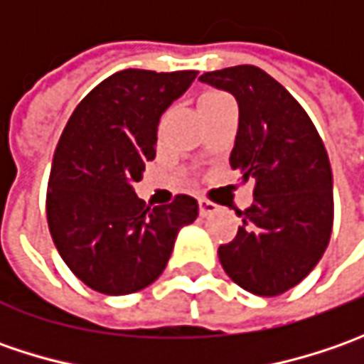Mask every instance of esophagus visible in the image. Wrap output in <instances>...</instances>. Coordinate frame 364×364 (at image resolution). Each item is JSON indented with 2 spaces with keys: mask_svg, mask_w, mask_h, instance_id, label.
Masks as SVG:
<instances>
[{
  "mask_svg": "<svg viewBox=\"0 0 364 364\" xmlns=\"http://www.w3.org/2000/svg\"><path fill=\"white\" fill-rule=\"evenodd\" d=\"M198 210H200V217H210L217 213L218 206L208 198H198Z\"/></svg>",
  "mask_w": 364,
  "mask_h": 364,
  "instance_id": "1",
  "label": "esophagus"
}]
</instances>
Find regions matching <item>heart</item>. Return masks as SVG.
Instances as JSON below:
<instances>
[{"label":"heart","instance_id":"b5f03b06","mask_svg":"<svg viewBox=\"0 0 364 364\" xmlns=\"http://www.w3.org/2000/svg\"><path fill=\"white\" fill-rule=\"evenodd\" d=\"M225 97H229V95H225V92L220 91H206L200 95V99H198V105H210V103H215V101H220V99H225Z\"/></svg>","mask_w":364,"mask_h":364}]
</instances>
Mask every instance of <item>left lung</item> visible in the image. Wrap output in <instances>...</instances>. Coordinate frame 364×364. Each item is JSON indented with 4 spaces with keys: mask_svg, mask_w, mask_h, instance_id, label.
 <instances>
[{
    "mask_svg": "<svg viewBox=\"0 0 364 364\" xmlns=\"http://www.w3.org/2000/svg\"><path fill=\"white\" fill-rule=\"evenodd\" d=\"M203 82L231 92L239 129L231 168L253 178V204L237 237L218 247L223 269L255 296L298 286L324 255L334 220L332 170L308 113L265 70L251 64L204 73Z\"/></svg>",
    "mask_w": 364,
    "mask_h": 364,
    "instance_id": "left-lung-1",
    "label": "left lung"
}]
</instances>
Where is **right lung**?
<instances>
[{
  "label": "right lung",
  "instance_id": "right-lung-1",
  "mask_svg": "<svg viewBox=\"0 0 364 364\" xmlns=\"http://www.w3.org/2000/svg\"><path fill=\"white\" fill-rule=\"evenodd\" d=\"M196 75L119 70L78 103L58 139L46 192L48 229L68 269L95 291L125 296L154 284L178 231L198 217L192 196L149 206L133 190L156 158L161 113Z\"/></svg>",
  "mask_w": 364,
  "mask_h": 364
}]
</instances>
